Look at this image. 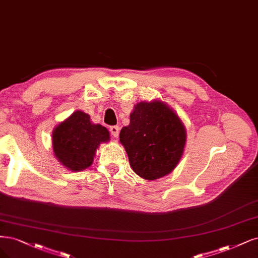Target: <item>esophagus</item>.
<instances>
[{
  "instance_id": "obj_1",
  "label": "esophagus",
  "mask_w": 258,
  "mask_h": 258,
  "mask_svg": "<svg viewBox=\"0 0 258 258\" xmlns=\"http://www.w3.org/2000/svg\"><path fill=\"white\" fill-rule=\"evenodd\" d=\"M110 132L114 138H117L118 135H119V127L118 126H111L110 127Z\"/></svg>"
}]
</instances>
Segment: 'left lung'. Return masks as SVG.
I'll list each match as a JSON object with an SVG mask.
<instances>
[{
  "label": "left lung",
  "mask_w": 258,
  "mask_h": 258,
  "mask_svg": "<svg viewBox=\"0 0 258 258\" xmlns=\"http://www.w3.org/2000/svg\"><path fill=\"white\" fill-rule=\"evenodd\" d=\"M129 162L139 176L154 180L170 174L181 158L185 129L179 117L160 101L140 102L129 126L119 133Z\"/></svg>",
  "instance_id": "8db88e82"
}]
</instances>
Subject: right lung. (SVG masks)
Masks as SVG:
<instances>
[{"mask_svg": "<svg viewBox=\"0 0 258 258\" xmlns=\"http://www.w3.org/2000/svg\"><path fill=\"white\" fill-rule=\"evenodd\" d=\"M90 119V115L77 111L53 132L54 154L70 171L78 172L91 166L99 144L110 140L106 128L94 125Z\"/></svg>", "mask_w": 258, "mask_h": 258, "instance_id": "obj_1", "label": "right lung"}]
</instances>
